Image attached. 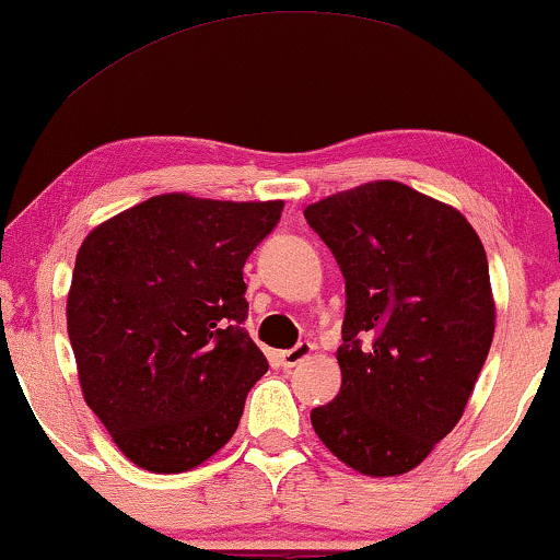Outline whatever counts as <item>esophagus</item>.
I'll list each match as a JSON object with an SVG mask.
<instances>
[{
	"label": "esophagus",
	"mask_w": 560,
	"mask_h": 560,
	"mask_svg": "<svg viewBox=\"0 0 560 560\" xmlns=\"http://www.w3.org/2000/svg\"><path fill=\"white\" fill-rule=\"evenodd\" d=\"M314 353V343H308V340H304V343H299L295 348H288V351H280V364L282 366H295L299 361L308 359Z\"/></svg>",
	"instance_id": "1"
}]
</instances>
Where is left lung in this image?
Here are the masks:
<instances>
[{"mask_svg": "<svg viewBox=\"0 0 560 560\" xmlns=\"http://www.w3.org/2000/svg\"><path fill=\"white\" fill-rule=\"evenodd\" d=\"M304 217L346 278L340 393L312 427L359 475H406L464 417L488 359L485 246L456 207L398 180L340 190Z\"/></svg>", "mask_w": 560, "mask_h": 560, "instance_id": "left-lung-1", "label": "left lung"}]
</instances>
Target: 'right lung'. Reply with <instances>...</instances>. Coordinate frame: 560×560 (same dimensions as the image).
Here are the masks:
<instances>
[{
  "mask_svg": "<svg viewBox=\"0 0 560 560\" xmlns=\"http://www.w3.org/2000/svg\"><path fill=\"white\" fill-rule=\"evenodd\" d=\"M282 201L162 194L85 235L68 291L83 400L128 462L180 475L238 430L267 372L243 330V265Z\"/></svg>",
  "mask_w": 560,
  "mask_h": 560,
  "instance_id": "add662e5",
  "label": "right lung"
}]
</instances>
